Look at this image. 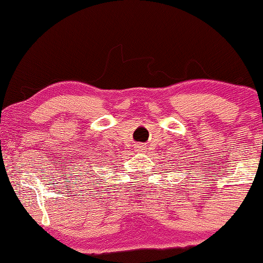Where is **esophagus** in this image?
Wrapping results in <instances>:
<instances>
[{
    "label": "esophagus",
    "instance_id": "34e87169",
    "mask_svg": "<svg viewBox=\"0 0 263 263\" xmlns=\"http://www.w3.org/2000/svg\"><path fill=\"white\" fill-rule=\"evenodd\" d=\"M135 148H136V151H137V152H142L144 149V147L142 144H137Z\"/></svg>",
    "mask_w": 263,
    "mask_h": 263
}]
</instances>
